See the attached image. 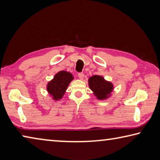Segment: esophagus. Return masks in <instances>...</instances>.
Wrapping results in <instances>:
<instances>
[{
  "instance_id": "obj_1",
  "label": "esophagus",
  "mask_w": 160,
  "mask_h": 160,
  "mask_svg": "<svg viewBox=\"0 0 160 160\" xmlns=\"http://www.w3.org/2000/svg\"><path fill=\"white\" fill-rule=\"evenodd\" d=\"M84 77H85V75H84L82 72H80V73L78 74V78H79L80 80H83Z\"/></svg>"
}]
</instances>
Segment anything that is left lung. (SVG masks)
Returning <instances> with one entry per match:
<instances>
[{"label": "left lung", "instance_id": "obj_1", "mask_svg": "<svg viewBox=\"0 0 160 160\" xmlns=\"http://www.w3.org/2000/svg\"><path fill=\"white\" fill-rule=\"evenodd\" d=\"M89 87L97 98L100 100L106 99L111 96L113 90V84L104 80L100 75H93L88 80Z\"/></svg>", "mask_w": 160, "mask_h": 160}]
</instances>
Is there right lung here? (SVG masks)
<instances>
[{
    "instance_id": "add662e5",
    "label": "right lung",
    "mask_w": 160,
    "mask_h": 160,
    "mask_svg": "<svg viewBox=\"0 0 160 160\" xmlns=\"http://www.w3.org/2000/svg\"><path fill=\"white\" fill-rule=\"evenodd\" d=\"M73 76L69 72L62 70L57 72L53 79L48 82L47 90L48 94L52 96L53 99L59 100L63 97Z\"/></svg>"
}]
</instances>
